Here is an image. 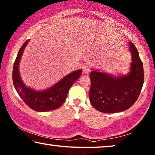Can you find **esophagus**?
<instances>
[{"mask_svg":"<svg viewBox=\"0 0 155 155\" xmlns=\"http://www.w3.org/2000/svg\"><path fill=\"white\" fill-rule=\"evenodd\" d=\"M89 71H90V67L88 65H85V66L83 67V74H88Z\"/></svg>","mask_w":155,"mask_h":155,"instance_id":"34e87169","label":"esophagus"}]
</instances>
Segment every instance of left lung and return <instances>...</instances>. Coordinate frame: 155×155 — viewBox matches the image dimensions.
Listing matches in <instances>:
<instances>
[{
    "mask_svg": "<svg viewBox=\"0 0 155 155\" xmlns=\"http://www.w3.org/2000/svg\"><path fill=\"white\" fill-rule=\"evenodd\" d=\"M132 55L130 72L119 77L93 70L89 99L93 107L104 113L123 112L130 107L141 92L144 83L143 64L138 51L129 42Z\"/></svg>",
    "mask_w": 155,
    "mask_h": 155,
    "instance_id": "1",
    "label": "left lung"
}]
</instances>
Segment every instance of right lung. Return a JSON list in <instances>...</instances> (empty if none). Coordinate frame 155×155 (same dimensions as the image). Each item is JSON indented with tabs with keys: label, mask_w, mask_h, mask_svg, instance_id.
<instances>
[{
	"label": "right lung",
	"mask_w": 155,
	"mask_h": 155,
	"mask_svg": "<svg viewBox=\"0 0 155 155\" xmlns=\"http://www.w3.org/2000/svg\"><path fill=\"white\" fill-rule=\"evenodd\" d=\"M29 41L24 43L15 61L12 71L13 84L21 98L32 110L36 112H48L56 110L64 102L69 88L81 75V69L69 74L46 90L37 91L26 86L19 74V65L24 50Z\"/></svg>",
	"instance_id": "right-lung-1"
}]
</instances>
